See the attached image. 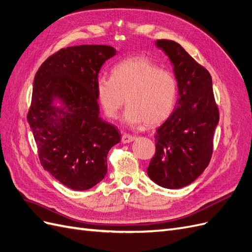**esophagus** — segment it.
<instances>
[{"instance_id":"esophagus-1","label":"esophagus","mask_w":252,"mask_h":252,"mask_svg":"<svg viewBox=\"0 0 252 252\" xmlns=\"http://www.w3.org/2000/svg\"><path fill=\"white\" fill-rule=\"evenodd\" d=\"M134 136L130 135V134H127V133H124L123 135H122V143L124 144H128V143H131L134 141Z\"/></svg>"}]
</instances>
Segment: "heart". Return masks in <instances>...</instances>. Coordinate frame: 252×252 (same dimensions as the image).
I'll use <instances>...</instances> for the list:
<instances>
[{"instance_id":"1","label":"heart","mask_w":252,"mask_h":252,"mask_svg":"<svg viewBox=\"0 0 252 252\" xmlns=\"http://www.w3.org/2000/svg\"><path fill=\"white\" fill-rule=\"evenodd\" d=\"M97 100L105 114L117 118L125 98L123 120L128 125L156 126L170 116L177 96L173 75L142 57L122 61L112 67L111 77L95 83Z\"/></svg>"}]
</instances>
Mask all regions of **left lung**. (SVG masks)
Listing matches in <instances>:
<instances>
[{"instance_id":"8db88e82","label":"left lung","mask_w":252,"mask_h":252,"mask_svg":"<svg viewBox=\"0 0 252 252\" xmlns=\"http://www.w3.org/2000/svg\"><path fill=\"white\" fill-rule=\"evenodd\" d=\"M169 58L178 83V101L170 117L157 129L156 155L148 177L167 189L191 184L208 166L219 109L207 69L174 41L157 40Z\"/></svg>"}]
</instances>
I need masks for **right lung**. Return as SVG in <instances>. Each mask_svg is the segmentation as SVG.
I'll return each mask as SVG.
<instances>
[{"mask_svg":"<svg viewBox=\"0 0 252 252\" xmlns=\"http://www.w3.org/2000/svg\"><path fill=\"white\" fill-rule=\"evenodd\" d=\"M117 50L107 45L61 49L33 80L27 120L44 169L72 190H87L107 173V155L121 133L100 117L95 83Z\"/></svg>","mask_w":252,"mask_h":252,"instance_id":"add662e5","label":"right lung"}]
</instances>
